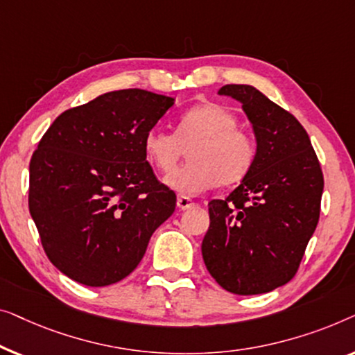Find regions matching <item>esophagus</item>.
<instances>
[{"instance_id": "34e87169", "label": "esophagus", "mask_w": 355, "mask_h": 355, "mask_svg": "<svg viewBox=\"0 0 355 355\" xmlns=\"http://www.w3.org/2000/svg\"><path fill=\"white\" fill-rule=\"evenodd\" d=\"M194 206H196V204H194L188 196H178L177 207L180 209V211H188V209H191Z\"/></svg>"}]
</instances>
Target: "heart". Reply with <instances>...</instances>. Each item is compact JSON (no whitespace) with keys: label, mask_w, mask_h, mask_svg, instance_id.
<instances>
[{"label":"heart","mask_w":355,"mask_h":355,"mask_svg":"<svg viewBox=\"0 0 355 355\" xmlns=\"http://www.w3.org/2000/svg\"><path fill=\"white\" fill-rule=\"evenodd\" d=\"M238 125L236 114L223 104H198L180 114L175 133L149 130L144 154L159 172L167 173L188 149L189 162L164 180L180 194H198L217 183L234 184L251 172L257 154L254 138Z\"/></svg>","instance_id":"1"}]
</instances>
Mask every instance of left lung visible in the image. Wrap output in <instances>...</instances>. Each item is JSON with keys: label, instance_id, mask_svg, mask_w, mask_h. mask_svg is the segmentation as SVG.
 Wrapping results in <instances>:
<instances>
[{"label": "left lung", "instance_id": "left-lung-1", "mask_svg": "<svg viewBox=\"0 0 355 355\" xmlns=\"http://www.w3.org/2000/svg\"><path fill=\"white\" fill-rule=\"evenodd\" d=\"M218 94L243 104L257 141L256 161L225 199L209 202L202 259L223 289L249 296L296 275L320 217L323 173L297 119L251 85Z\"/></svg>", "mask_w": 355, "mask_h": 355}]
</instances>
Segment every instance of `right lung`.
Listing matches in <instances>:
<instances>
[{
  "label": "right lung",
  "mask_w": 355,
  "mask_h": 355,
  "mask_svg": "<svg viewBox=\"0 0 355 355\" xmlns=\"http://www.w3.org/2000/svg\"><path fill=\"white\" fill-rule=\"evenodd\" d=\"M175 99L146 89L109 92L67 109L30 159L28 209L53 266L87 284L130 275L149 238L175 211L144 137Z\"/></svg>",
  "instance_id": "obj_1"
}]
</instances>
